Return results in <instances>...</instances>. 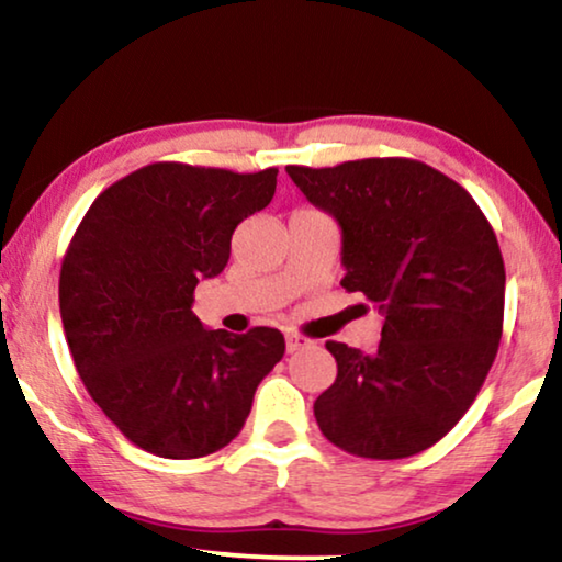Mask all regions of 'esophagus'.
<instances>
[{
	"label": "esophagus",
	"mask_w": 562,
	"mask_h": 562,
	"mask_svg": "<svg viewBox=\"0 0 562 562\" xmlns=\"http://www.w3.org/2000/svg\"><path fill=\"white\" fill-rule=\"evenodd\" d=\"M310 345H312L310 337H304V335H299V333H286V350L289 352L310 348Z\"/></svg>",
	"instance_id": "obj_1"
}]
</instances>
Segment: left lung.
Masks as SVG:
<instances>
[{"instance_id": "left-lung-1", "label": "left lung", "mask_w": 562, "mask_h": 562, "mask_svg": "<svg viewBox=\"0 0 562 562\" xmlns=\"http://www.w3.org/2000/svg\"><path fill=\"white\" fill-rule=\"evenodd\" d=\"M286 173L342 229V289L383 314L373 356L327 342L337 379L314 402L322 435L358 458L417 456L458 425L494 366L506 283L494 227L422 160Z\"/></svg>"}]
</instances>
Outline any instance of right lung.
Instances as JSON below:
<instances>
[{"label":"right lung","instance_id":"right-lung-1","mask_svg":"<svg viewBox=\"0 0 562 562\" xmlns=\"http://www.w3.org/2000/svg\"><path fill=\"white\" fill-rule=\"evenodd\" d=\"M279 168L235 173L150 164L94 199L60 266V319L89 396L137 448L204 458L233 442L258 383L283 358L273 327L204 329L194 289L222 273Z\"/></svg>","mask_w":562,"mask_h":562}]
</instances>
